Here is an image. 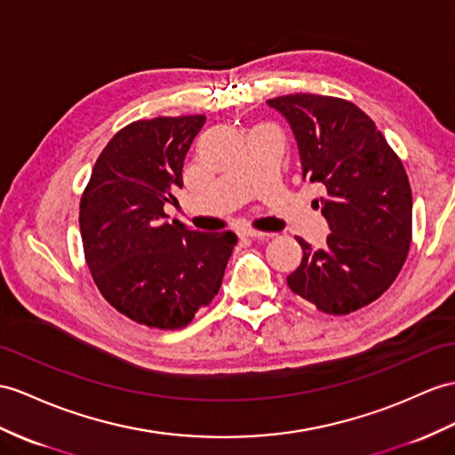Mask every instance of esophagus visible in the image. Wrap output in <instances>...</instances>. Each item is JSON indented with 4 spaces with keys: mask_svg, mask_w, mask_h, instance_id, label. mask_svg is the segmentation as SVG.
Wrapping results in <instances>:
<instances>
[{
    "mask_svg": "<svg viewBox=\"0 0 455 455\" xmlns=\"http://www.w3.org/2000/svg\"><path fill=\"white\" fill-rule=\"evenodd\" d=\"M239 237L264 239V237H270V234H266V231H257V229H241V231H239Z\"/></svg>",
    "mask_w": 455,
    "mask_h": 455,
    "instance_id": "1",
    "label": "esophagus"
}]
</instances>
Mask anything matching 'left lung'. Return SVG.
I'll return each mask as SVG.
<instances>
[{"mask_svg": "<svg viewBox=\"0 0 455 455\" xmlns=\"http://www.w3.org/2000/svg\"><path fill=\"white\" fill-rule=\"evenodd\" d=\"M268 106L290 121L303 177L326 187L320 210L331 231L324 249L297 237L303 260L287 285L320 313L359 311L394 283L411 245L413 198L403 164L347 100L287 94Z\"/></svg>", "mask_w": 455, "mask_h": 455, "instance_id": "left-lung-1", "label": "left lung"}]
</instances>
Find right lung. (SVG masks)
<instances>
[{"instance_id":"1","label":"right lung","mask_w":455,"mask_h":455,"mask_svg":"<svg viewBox=\"0 0 455 455\" xmlns=\"http://www.w3.org/2000/svg\"><path fill=\"white\" fill-rule=\"evenodd\" d=\"M204 116L132 121L100 154L81 196L84 260L116 311L137 324L185 328L218 293L237 235L164 221Z\"/></svg>"}]
</instances>
